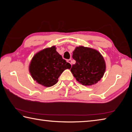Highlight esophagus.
Wrapping results in <instances>:
<instances>
[{
    "label": "esophagus",
    "mask_w": 132,
    "mask_h": 132,
    "mask_svg": "<svg viewBox=\"0 0 132 132\" xmlns=\"http://www.w3.org/2000/svg\"><path fill=\"white\" fill-rule=\"evenodd\" d=\"M67 62H69V63H70V64H71V59H68V61H67Z\"/></svg>",
    "instance_id": "esophagus-1"
}]
</instances>
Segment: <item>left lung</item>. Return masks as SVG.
I'll return each instance as SVG.
<instances>
[{"label": "left lung", "mask_w": 132, "mask_h": 132, "mask_svg": "<svg viewBox=\"0 0 132 132\" xmlns=\"http://www.w3.org/2000/svg\"><path fill=\"white\" fill-rule=\"evenodd\" d=\"M76 61L70 70L77 81L84 86H91L100 81L105 71V63L98 51L92 48L79 46L73 51Z\"/></svg>", "instance_id": "8db88e82"}]
</instances>
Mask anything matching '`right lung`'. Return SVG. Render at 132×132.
<instances>
[{
    "instance_id": "obj_1",
    "label": "right lung",
    "mask_w": 132,
    "mask_h": 132,
    "mask_svg": "<svg viewBox=\"0 0 132 132\" xmlns=\"http://www.w3.org/2000/svg\"><path fill=\"white\" fill-rule=\"evenodd\" d=\"M70 68L71 64L62 58L53 46L35 54L29 69L35 81L44 86L51 87L56 83L65 69Z\"/></svg>"
}]
</instances>
